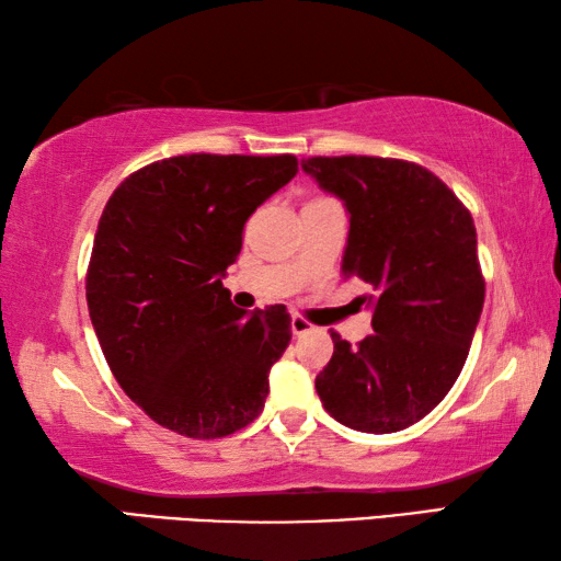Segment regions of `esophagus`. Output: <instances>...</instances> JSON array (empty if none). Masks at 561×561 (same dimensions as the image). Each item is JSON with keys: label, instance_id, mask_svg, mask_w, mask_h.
I'll return each instance as SVG.
<instances>
[{"label": "esophagus", "instance_id": "esophagus-1", "mask_svg": "<svg viewBox=\"0 0 561 561\" xmlns=\"http://www.w3.org/2000/svg\"><path fill=\"white\" fill-rule=\"evenodd\" d=\"M311 329H314V324H311V321H307V319L299 317V314H294V317H291V334H294V336L309 334Z\"/></svg>", "mask_w": 561, "mask_h": 561}]
</instances>
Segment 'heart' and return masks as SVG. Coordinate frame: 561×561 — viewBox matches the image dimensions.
<instances>
[{
  "label": "heart",
  "mask_w": 561,
  "mask_h": 561,
  "mask_svg": "<svg viewBox=\"0 0 561 561\" xmlns=\"http://www.w3.org/2000/svg\"><path fill=\"white\" fill-rule=\"evenodd\" d=\"M314 201H317V197H314Z\"/></svg>",
  "instance_id": "heart-1"
}]
</instances>
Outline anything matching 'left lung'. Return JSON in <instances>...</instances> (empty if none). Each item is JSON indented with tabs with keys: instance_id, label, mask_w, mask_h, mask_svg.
I'll use <instances>...</instances> for the list:
<instances>
[{
	"instance_id": "obj_1",
	"label": "left lung",
	"mask_w": 561,
	"mask_h": 561,
	"mask_svg": "<svg viewBox=\"0 0 561 561\" xmlns=\"http://www.w3.org/2000/svg\"><path fill=\"white\" fill-rule=\"evenodd\" d=\"M348 210L346 277L371 284L374 334L317 376L327 413L360 433H396L438 405L468 358L485 301L468 207L428 168L396 158L301 160Z\"/></svg>"
}]
</instances>
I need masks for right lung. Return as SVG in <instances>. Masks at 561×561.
<instances>
[{"label":"right lung","mask_w":561,"mask_h":561,"mask_svg":"<svg viewBox=\"0 0 561 561\" xmlns=\"http://www.w3.org/2000/svg\"><path fill=\"white\" fill-rule=\"evenodd\" d=\"M297 170L289 153L175 156L130 173L103 207L91 324L118 386L163 428L213 440L262 413L291 319L282 304L237 309L222 277L247 217Z\"/></svg>","instance_id":"1"}]
</instances>
